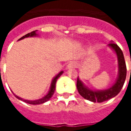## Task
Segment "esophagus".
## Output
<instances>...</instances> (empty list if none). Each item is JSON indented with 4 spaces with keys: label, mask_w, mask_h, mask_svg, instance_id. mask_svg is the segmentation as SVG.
Listing matches in <instances>:
<instances>
[{
    "label": "esophagus",
    "mask_w": 131,
    "mask_h": 131,
    "mask_svg": "<svg viewBox=\"0 0 131 131\" xmlns=\"http://www.w3.org/2000/svg\"><path fill=\"white\" fill-rule=\"evenodd\" d=\"M76 63L75 62H71L70 63L68 64L67 67V69H74V68L76 67Z\"/></svg>",
    "instance_id": "1"
}]
</instances>
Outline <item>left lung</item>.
<instances>
[{"mask_svg": "<svg viewBox=\"0 0 131 131\" xmlns=\"http://www.w3.org/2000/svg\"><path fill=\"white\" fill-rule=\"evenodd\" d=\"M107 46L116 53L118 59V75L114 84L107 89L92 90L86 86L79 77L78 78L77 88L80 94L85 99L94 103H102L115 97L120 92L126 80V67L122 51L113 41H110Z\"/></svg>", "mask_w": 131, "mask_h": 131, "instance_id": "1", "label": "left lung"}]
</instances>
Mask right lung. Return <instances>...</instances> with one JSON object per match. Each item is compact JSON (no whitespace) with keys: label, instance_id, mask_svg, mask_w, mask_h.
Returning a JSON list of instances; mask_svg holds the SVG:
<instances>
[{"label":"right lung","instance_id":"right-lung-1","mask_svg":"<svg viewBox=\"0 0 131 131\" xmlns=\"http://www.w3.org/2000/svg\"><path fill=\"white\" fill-rule=\"evenodd\" d=\"M37 30H35V31H32L31 32H30V33H28L26 34V35L23 36L22 37L20 38L18 41H20L21 39H25V38H28V37H38L39 36V34L37 33ZM63 73V71H60V73L56 75L53 78V80H51V84H50V87H49V89L47 92V93L45 94L44 96H43L42 98L39 99H37V100H26V99H24L22 98L21 97H19L18 96H17L16 94L13 93L14 96H15V97L18 99L20 101H22L25 102L26 103H28V104H31V105H39V104H42V103H44L45 102L48 101L51 98V96H53V93H54V91H55V89H56V82H57L58 79L61 76L62 74Z\"/></svg>","mask_w":131,"mask_h":131}]
</instances>
